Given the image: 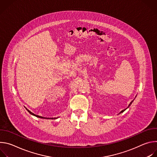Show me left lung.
Wrapping results in <instances>:
<instances>
[{"mask_svg":"<svg viewBox=\"0 0 157 157\" xmlns=\"http://www.w3.org/2000/svg\"><path fill=\"white\" fill-rule=\"evenodd\" d=\"M133 101H131V102H130V104H129V105H128V107H129V106H130V104H132V102H133ZM125 109H124V110H122V111H121V113H123V112H124V110H125Z\"/></svg>","mask_w":157,"mask_h":157,"instance_id":"obj_1","label":"left lung"}]
</instances>
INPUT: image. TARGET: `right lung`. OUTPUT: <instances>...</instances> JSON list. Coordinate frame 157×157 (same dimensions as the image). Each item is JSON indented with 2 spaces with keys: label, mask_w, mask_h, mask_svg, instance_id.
<instances>
[{
  "label": "right lung",
  "mask_w": 157,
  "mask_h": 157,
  "mask_svg": "<svg viewBox=\"0 0 157 157\" xmlns=\"http://www.w3.org/2000/svg\"><path fill=\"white\" fill-rule=\"evenodd\" d=\"M26 109H27V110H28V111H29V113H30V114H32V115H33V116H36V117H40V118H42V117H41V116H37V115H35V114H33V113H31V112H30V110H28V109H27V108H26Z\"/></svg>",
  "instance_id": "add662e5"
}]
</instances>
